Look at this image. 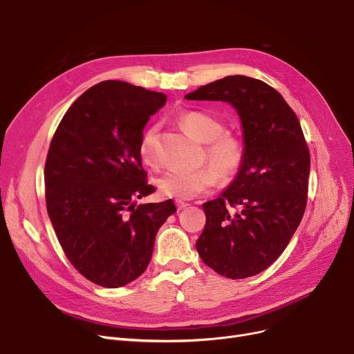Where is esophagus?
<instances>
[{"instance_id": "obj_1", "label": "esophagus", "mask_w": 354, "mask_h": 354, "mask_svg": "<svg viewBox=\"0 0 354 354\" xmlns=\"http://www.w3.org/2000/svg\"><path fill=\"white\" fill-rule=\"evenodd\" d=\"M176 207H178V209H185L187 207H189V203L185 201H180V199H176Z\"/></svg>"}]
</instances>
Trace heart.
Here are the masks:
<instances>
[{
    "label": "heart",
    "mask_w": 354,
    "mask_h": 354,
    "mask_svg": "<svg viewBox=\"0 0 354 354\" xmlns=\"http://www.w3.org/2000/svg\"><path fill=\"white\" fill-rule=\"evenodd\" d=\"M179 123L192 138L205 143L203 160H208L213 167L166 171L156 179L160 194L178 199H191L212 191L218 178L232 180L241 172L247 159L245 140L225 130L221 119L203 110H185L179 115ZM158 135V124L147 126L140 135L139 155L147 165L156 162Z\"/></svg>",
    "instance_id": "heart-1"
}]
</instances>
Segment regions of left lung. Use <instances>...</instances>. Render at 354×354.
Wrapping results in <instances>:
<instances>
[{
	"mask_svg": "<svg viewBox=\"0 0 354 354\" xmlns=\"http://www.w3.org/2000/svg\"><path fill=\"white\" fill-rule=\"evenodd\" d=\"M185 97L231 103L247 145L245 163L231 187L202 205L207 224L198 254L219 275H257L283 254L306 211L310 151L300 120L275 88L239 74Z\"/></svg>",
	"mask_w": 354,
	"mask_h": 354,
	"instance_id": "left-lung-1",
	"label": "left lung"
}]
</instances>
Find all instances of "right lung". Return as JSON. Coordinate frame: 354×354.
Wrapping results in <instances>:
<instances>
[{
    "instance_id": "1",
    "label": "right lung",
    "mask_w": 354,
    "mask_h": 354,
    "mask_svg": "<svg viewBox=\"0 0 354 354\" xmlns=\"http://www.w3.org/2000/svg\"><path fill=\"white\" fill-rule=\"evenodd\" d=\"M165 102L163 93L106 80L70 106L51 139L47 212L71 266L97 286L118 288L142 275L159 228L176 212L172 199L135 203L155 192L138 145Z\"/></svg>"
}]
</instances>
